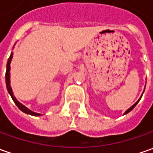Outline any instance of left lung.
Returning a JSON list of instances; mask_svg holds the SVG:
<instances>
[{
	"mask_svg": "<svg viewBox=\"0 0 153 153\" xmlns=\"http://www.w3.org/2000/svg\"><path fill=\"white\" fill-rule=\"evenodd\" d=\"M141 97H142V96H141ZM141 97H140L139 100H138V101H137V102H136L134 103V105H133V106H131V107H130V108H129V109H128V110H126V111H125V113H124V114H126V113H129V112H130V111H131V110H132V109H133V108H134V107H135V106H136V105H137V104H138V102H140V98H141Z\"/></svg>",
	"mask_w": 153,
	"mask_h": 153,
	"instance_id": "8db88e82",
	"label": "left lung"
}]
</instances>
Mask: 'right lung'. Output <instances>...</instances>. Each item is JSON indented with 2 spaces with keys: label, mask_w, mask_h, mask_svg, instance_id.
Returning a JSON list of instances; mask_svg holds the SVG:
<instances>
[{
  "label": "right lung",
  "mask_w": 153,
  "mask_h": 153,
  "mask_svg": "<svg viewBox=\"0 0 153 153\" xmlns=\"http://www.w3.org/2000/svg\"><path fill=\"white\" fill-rule=\"evenodd\" d=\"M13 53L12 52V53H11V55H10V56H9V58H8L7 63V71H6V85H7V89L8 93L10 94L11 97H12V99L13 100L14 103L17 105V107H18V108H19L22 112L27 113V114H30V115H32V116H40V115H41L40 113H34V112H33V111L29 110V108H26V107L24 106L22 103L19 102V101L16 99V97L13 96V92L12 87H11V85H10V69H11L10 64H11V62H12L13 56Z\"/></svg>",
  "instance_id": "1"
}]
</instances>
